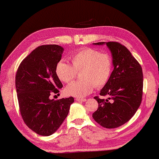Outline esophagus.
I'll use <instances>...</instances> for the list:
<instances>
[{"instance_id": "34e87169", "label": "esophagus", "mask_w": 159, "mask_h": 159, "mask_svg": "<svg viewBox=\"0 0 159 159\" xmlns=\"http://www.w3.org/2000/svg\"><path fill=\"white\" fill-rule=\"evenodd\" d=\"M76 101H79V102H86L87 100L85 98H77L75 99Z\"/></svg>"}]
</instances>
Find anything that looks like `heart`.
Returning a JSON list of instances; mask_svg holds the SVG:
<instances>
[{"mask_svg":"<svg viewBox=\"0 0 159 159\" xmlns=\"http://www.w3.org/2000/svg\"><path fill=\"white\" fill-rule=\"evenodd\" d=\"M72 66L61 60L56 66V74L60 80L68 83L76 77V71L83 70V80L70 84L66 88L69 96L83 98L92 92L94 87H102L109 81L113 72V59L109 53L87 48L80 50L72 57Z\"/></svg>","mask_w":159,"mask_h":159,"instance_id":"b5f03b06","label":"heart"}]
</instances>
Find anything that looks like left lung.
Wrapping results in <instances>:
<instances>
[{
    "label": "left lung",
    "mask_w": 159,
    "mask_h": 159,
    "mask_svg": "<svg viewBox=\"0 0 159 159\" xmlns=\"http://www.w3.org/2000/svg\"><path fill=\"white\" fill-rule=\"evenodd\" d=\"M107 44L112 55L114 69L100 95L94 97L98 108L92 115L93 120L107 128H117L129 121L139 107L143 94V72L139 62L124 46L118 42H98Z\"/></svg>",
    "instance_id": "left-lung-1"
}]
</instances>
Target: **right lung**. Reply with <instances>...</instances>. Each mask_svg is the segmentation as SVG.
<instances>
[{
  "instance_id": "obj_1",
  "label": "right lung",
  "mask_w": 159,
  "mask_h": 159,
  "mask_svg": "<svg viewBox=\"0 0 159 159\" xmlns=\"http://www.w3.org/2000/svg\"><path fill=\"white\" fill-rule=\"evenodd\" d=\"M61 46L42 45L20 63L16 76V88L20 113L26 126L42 136L57 130L69 113L74 98L55 100L63 85L56 74V66L63 52Z\"/></svg>"
}]
</instances>
